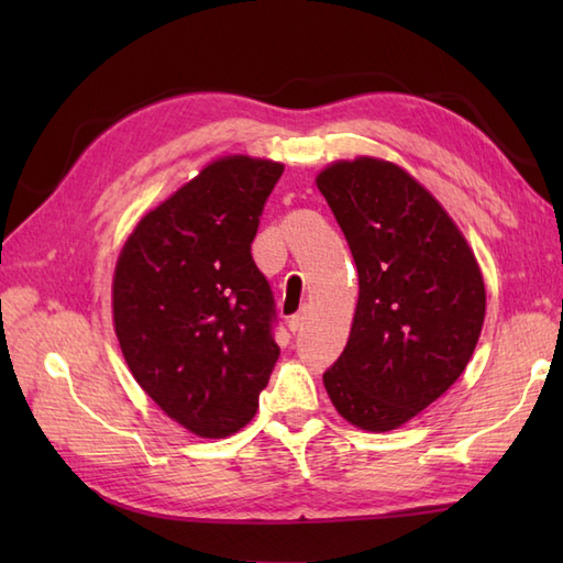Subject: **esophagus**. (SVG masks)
<instances>
[{"mask_svg":"<svg viewBox=\"0 0 563 563\" xmlns=\"http://www.w3.org/2000/svg\"><path fill=\"white\" fill-rule=\"evenodd\" d=\"M307 319H309V309H300V312H297V314H292V317H290V321H288V327H290V331H292V333H297V331H302V327L307 324Z\"/></svg>","mask_w":563,"mask_h":563,"instance_id":"1","label":"esophagus"}]
</instances>
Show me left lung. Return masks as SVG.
Masks as SVG:
<instances>
[{
  "instance_id": "8db88e82",
  "label": "left lung",
  "mask_w": 563,
  "mask_h": 563,
  "mask_svg": "<svg viewBox=\"0 0 563 563\" xmlns=\"http://www.w3.org/2000/svg\"><path fill=\"white\" fill-rule=\"evenodd\" d=\"M317 188L357 268L351 336L324 387L351 426L387 433L464 373L484 327V275L448 210L399 164L331 162Z\"/></svg>"
}]
</instances>
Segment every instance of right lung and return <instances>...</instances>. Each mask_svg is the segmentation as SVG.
Masks as SVG:
<instances>
[{
    "mask_svg": "<svg viewBox=\"0 0 563 563\" xmlns=\"http://www.w3.org/2000/svg\"><path fill=\"white\" fill-rule=\"evenodd\" d=\"M285 166L227 154L140 218L118 254L111 305L125 363L159 409L230 438L278 361L273 295L251 242Z\"/></svg>",
    "mask_w": 563,
    "mask_h": 563,
    "instance_id": "1",
    "label": "right lung"
}]
</instances>
